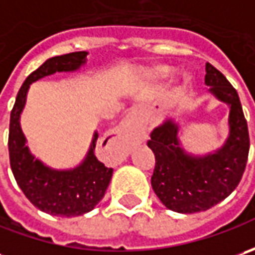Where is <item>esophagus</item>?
<instances>
[{
    "mask_svg": "<svg viewBox=\"0 0 255 255\" xmlns=\"http://www.w3.org/2000/svg\"><path fill=\"white\" fill-rule=\"evenodd\" d=\"M142 130V123L139 122L136 112L132 111V112H129V115L126 116V119L121 125V128L118 129V137L125 144H133V143L137 142Z\"/></svg>",
    "mask_w": 255,
    "mask_h": 255,
    "instance_id": "34e87169",
    "label": "esophagus"
}]
</instances>
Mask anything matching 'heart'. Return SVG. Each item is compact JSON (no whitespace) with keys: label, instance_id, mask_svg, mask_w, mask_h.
Segmentation results:
<instances>
[{"label":"heart","instance_id":"1","mask_svg":"<svg viewBox=\"0 0 255 255\" xmlns=\"http://www.w3.org/2000/svg\"><path fill=\"white\" fill-rule=\"evenodd\" d=\"M156 72L159 75H162V76H166V75L170 74V69H169V68H157Z\"/></svg>","mask_w":255,"mask_h":255}]
</instances>
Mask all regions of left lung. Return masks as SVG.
<instances>
[{"label":"left lung","mask_w":255,"mask_h":255,"mask_svg":"<svg viewBox=\"0 0 255 255\" xmlns=\"http://www.w3.org/2000/svg\"><path fill=\"white\" fill-rule=\"evenodd\" d=\"M204 81L217 99L230 106V134L220 150L203 157L184 153L177 139L179 126L171 119L156 128L147 142L156 159L153 190L167 209L183 214L209 210L230 196L243 177L250 150L247 121L237 91L209 62Z\"/></svg>","instance_id":"left-lung-1"}]
</instances>
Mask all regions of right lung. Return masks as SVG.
<instances>
[{"mask_svg": "<svg viewBox=\"0 0 255 255\" xmlns=\"http://www.w3.org/2000/svg\"><path fill=\"white\" fill-rule=\"evenodd\" d=\"M86 55L88 52L81 51L45 61L25 79L16 95L9 118L8 152L15 180L25 197L35 207L52 216L74 217L93 210L105 196L112 179L113 169L106 167L95 156V146L98 142L96 132L93 134L88 156L78 167L72 170H54L46 167L28 150L24 133L19 126V115L24 109L29 85L55 72L76 71L85 64Z\"/></svg>", "mask_w": 255, "mask_h": 255, "instance_id": "1", "label": "right lung"}]
</instances>
